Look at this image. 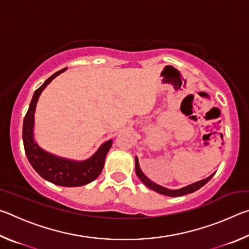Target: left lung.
Here are the masks:
<instances>
[{
	"label": "left lung",
	"instance_id": "left-lung-1",
	"mask_svg": "<svg viewBox=\"0 0 249 249\" xmlns=\"http://www.w3.org/2000/svg\"><path fill=\"white\" fill-rule=\"evenodd\" d=\"M135 169H136L137 177L141 179L142 182L144 183L146 187H148L149 189H151V190H154L157 193H160V195H163L167 196H181L188 195V193H192L196 190H199V189L203 187L205 183H208L211 180V178L214 176V174H215V172H214V174L209 176L208 178L202 179L200 181H196V182L189 184V185H187V187L177 189V190H171V189H167L165 187H161V185H159V184H156L155 182H153V181L147 178V177L144 175V172H142L141 169L140 162H138L137 157H135Z\"/></svg>",
	"mask_w": 249,
	"mask_h": 249
}]
</instances>
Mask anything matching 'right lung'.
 <instances>
[{
    "label": "right lung",
    "mask_w": 249,
    "mask_h": 249,
    "mask_svg": "<svg viewBox=\"0 0 249 249\" xmlns=\"http://www.w3.org/2000/svg\"><path fill=\"white\" fill-rule=\"evenodd\" d=\"M64 71H66V68L57 71L34 92L23 123V142L28 161L41 178L61 187H81L92 182L100 176L104 167L105 157L111 148L113 141L109 140L103 142L90 158L78 161L48 153L41 148L34 138L35 109L39 95L45 88Z\"/></svg>",
    "instance_id": "add662e5"
}]
</instances>
